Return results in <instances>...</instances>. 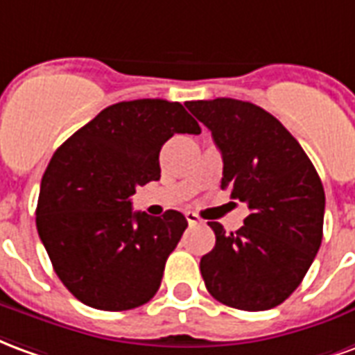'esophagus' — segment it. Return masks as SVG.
Wrapping results in <instances>:
<instances>
[{
	"label": "esophagus",
	"mask_w": 355,
	"mask_h": 355,
	"mask_svg": "<svg viewBox=\"0 0 355 355\" xmlns=\"http://www.w3.org/2000/svg\"><path fill=\"white\" fill-rule=\"evenodd\" d=\"M185 217H187V223L189 225H198L202 223V219L196 216L195 211H185Z\"/></svg>",
	"instance_id": "obj_1"
}]
</instances>
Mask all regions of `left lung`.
<instances>
[{"instance_id": "8db88e82", "label": "left lung", "mask_w": 355, "mask_h": 355, "mask_svg": "<svg viewBox=\"0 0 355 355\" xmlns=\"http://www.w3.org/2000/svg\"><path fill=\"white\" fill-rule=\"evenodd\" d=\"M185 105L221 151V187L250 208L236 232L208 223L216 245L200 259L204 284L232 309H274L299 287L322 244V180L299 141L259 105L232 98Z\"/></svg>"}]
</instances>
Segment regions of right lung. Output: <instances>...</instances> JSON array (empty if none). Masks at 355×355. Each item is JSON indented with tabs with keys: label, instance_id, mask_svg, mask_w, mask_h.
Here are the masks:
<instances>
[{
	"label": "right lung",
	"instance_id": "add662e5",
	"mask_svg": "<svg viewBox=\"0 0 355 355\" xmlns=\"http://www.w3.org/2000/svg\"><path fill=\"white\" fill-rule=\"evenodd\" d=\"M174 134H200L180 102H119L66 139L49 162L35 225L54 272L87 306L121 312L159 291L187 219L175 209L162 217L132 211L130 196L160 180V149Z\"/></svg>",
	"mask_w": 355,
	"mask_h": 355
}]
</instances>
